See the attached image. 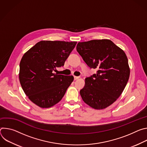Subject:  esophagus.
<instances>
[{
  "instance_id": "1",
  "label": "esophagus",
  "mask_w": 147,
  "mask_h": 147,
  "mask_svg": "<svg viewBox=\"0 0 147 147\" xmlns=\"http://www.w3.org/2000/svg\"><path fill=\"white\" fill-rule=\"evenodd\" d=\"M80 77H77V76H74V80H77Z\"/></svg>"
}]
</instances>
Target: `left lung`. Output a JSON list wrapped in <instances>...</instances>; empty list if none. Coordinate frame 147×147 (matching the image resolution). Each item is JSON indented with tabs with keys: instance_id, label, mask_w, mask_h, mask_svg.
Masks as SVG:
<instances>
[{
	"instance_id": "8db88e82",
	"label": "left lung",
	"mask_w": 147,
	"mask_h": 147,
	"mask_svg": "<svg viewBox=\"0 0 147 147\" xmlns=\"http://www.w3.org/2000/svg\"><path fill=\"white\" fill-rule=\"evenodd\" d=\"M77 51L96 74L85 79L80 90L82 100L95 109H103L115 102L123 92L130 76L124 52L109 39L78 42Z\"/></svg>"
}]
</instances>
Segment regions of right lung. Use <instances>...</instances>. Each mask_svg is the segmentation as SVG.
I'll list each match as a JSON object with an SVG mask.
<instances>
[{
	"label": "right lung",
	"instance_id": "obj_1",
	"mask_svg": "<svg viewBox=\"0 0 147 147\" xmlns=\"http://www.w3.org/2000/svg\"><path fill=\"white\" fill-rule=\"evenodd\" d=\"M77 42L41 40L26 52L20 63V84L30 100L39 107L49 108L65 95L73 76L54 73L63 66Z\"/></svg>",
	"mask_w": 147,
	"mask_h": 147
}]
</instances>
